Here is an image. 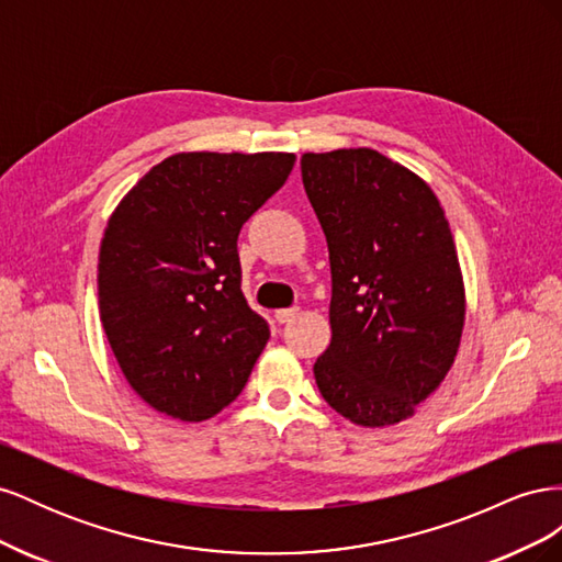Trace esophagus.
Returning a JSON list of instances; mask_svg holds the SVG:
<instances>
[{"label": "esophagus", "mask_w": 562, "mask_h": 562, "mask_svg": "<svg viewBox=\"0 0 562 562\" xmlns=\"http://www.w3.org/2000/svg\"><path fill=\"white\" fill-rule=\"evenodd\" d=\"M297 314H300V310H277V312H274V318H277L279 323H291V321L297 318Z\"/></svg>", "instance_id": "34e87169"}]
</instances>
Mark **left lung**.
Listing matches in <instances>:
<instances>
[{"mask_svg": "<svg viewBox=\"0 0 562 562\" xmlns=\"http://www.w3.org/2000/svg\"><path fill=\"white\" fill-rule=\"evenodd\" d=\"M300 168L333 274L318 391L359 427H391L446 380L462 339L467 295L446 211L378 149L307 151Z\"/></svg>", "mask_w": 562, "mask_h": 562, "instance_id": "8db88e82", "label": "left lung"}]
</instances>
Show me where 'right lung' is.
<instances>
[{
  "label": "right lung",
  "mask_w": 562,
  "mask_h": 562,
  "mask_svg": "<svg viewBox=\"0 0 562 562\" xmlns=\"http://www.w3.org/2000/svg\"><path fill=\"white\" fill-rule=\"evenodd\" d=\"M293 166L291 151H178L110 215L100 321L126 382L155 411L203 422L246 386L269 328L241 293L236 239Z\"/></svg>",
  "instance_id": "1"
}]
</instances>
